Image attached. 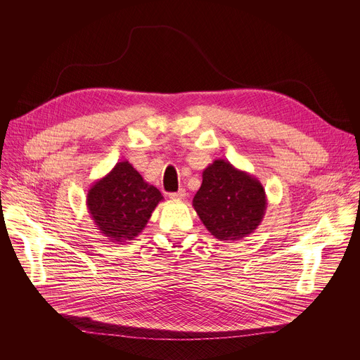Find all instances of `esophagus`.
<instances>
[{"instance_id": "1", "label": "esophagus", "mask_w": 360, "mask_h": 360, "mask_svg": "<svg viewBox=\"0 0 360 360\" xmlns=\"http://www.w3.org/2000/svg\"><path fill=\"white\" fill-rule=\"evenodd\" d=\"M185 195H186L185 189H179L178 192L169 193V199H172V200H179V199H184V198H185Z\"/></svg>"}]
</instances>
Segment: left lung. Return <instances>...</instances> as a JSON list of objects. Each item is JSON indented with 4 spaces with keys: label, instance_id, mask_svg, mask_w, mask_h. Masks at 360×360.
<instances>
[{
    "label": "left lung",
    "instance_id": "8db88e82",
    "mask_svg": "<svg viewBox=\"0 0 360 360\" xmlns=\"http://www.w3.org/2000/svg\"><path fill=\"white\" fill-rule=\"evenodd\" d=\"M192 207L211 235L219 240H239L264 221L268 198L258 178L215 160L202 172V185Z\"/></svg>",
    "mask_w": 360,
    "mask_h": 360
}]
</instances>
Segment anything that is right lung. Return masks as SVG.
I'll use <instances>...</instances> for the list:
<instances>
[{
    "instance_id": "1",
    "label": "right lung",
    "mask_w": 360,
    "mask_h": 360,
    "mask_svg": "<svg viewBox=\"0 0 360 360\" xmlns=\"http://www.w3.org/2000/svg\"><path fill=\"white\" fill-rule=\"evenodd\" d=\"M162 199L132 164L121 161L88 189L86 208L102 235L125 243L143 231Z\"/></svg>"
}]
</instances>
